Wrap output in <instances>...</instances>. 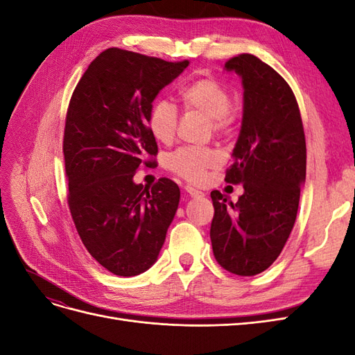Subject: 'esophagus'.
Masks as SVG:
<instances>
[{
    "label": "esophagus",
    "instance_id": "obj_1",
    "mask_svg": "<svg viewBox=\"0 0 355 355\" xmlns=\"http://www.w3.org/2000/svg\"><path fill=\"white\" fill-rule=\"evenodd\" d=\"M185 191L188 192V194H189L192 198H198V197H202V196H204L201 191L196 189L194 187H191V185H187V187H185Z\"/></svg>",
    "mask_w": 355,
    "mask_h": 355
}]
</instances>
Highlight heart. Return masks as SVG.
Wrapping results in <instances>:
<instances>
[{
	"label": "heart",
	"mask_w": 355,
	"mask_h": 355,
	"mask_svg": "<svg viewBox=\"0 0 355 355\" xmlns=\"http://www.w3.org/2000/svg\"><path fill=\"white\" fill-rule=\"evenodd\" d=\"M179 102L188 112L207 116L213 133H228L237 123V112L230 105L231 94L225 85L211 77H198L182 84L178 90ZM179 115L173 103L157 101L148 115V128L157 142L168 145L176 136ZM219 163L218 154L210 148L180 146L166 157L170 171L188 180H200L204 171Z\"/></svg>",
	"instance_id": "obj_1"
}]
</instances>
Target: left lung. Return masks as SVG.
<instances>
[{"label":"left lung","instance_id":"obj_1","mask_svg":"<svg viewBox=\"0 0 355 355\" xmlns=\"http://www.w3.org/2000/svg\"><path fill=\"white\" fill-rule=\"evenodd\" d=\"M241 77L243 121L225 180L244 188L237 202L211 191L213 254L225 270L250 277L280 256L296 220L306 175L302 118L290 85L249 53L225 63Z\"/></svg>","mask_w":355,"mask_h":355}]
</instances>
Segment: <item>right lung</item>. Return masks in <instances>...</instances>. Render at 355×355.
<instances>
[{
    "label": "right lung",
    "instance_id": "add662e5",
    "mask_svg": "<svg viewBox=\"0 0 355 355\" xmlns=\"http://www.w3.org/2000/svg\"><path fill=\"white\" fill-rule=\"evenodd\" d=\"M189 65L121 49L102 51L69 101L63 157L68 206L85 249L110 272L133 277L151 268L180 198L173 180L135 184L137 167L155 164L148 115L159 90Z\"/></svg>",
    "mask_w": 355,
    "mask_h": 355
}]
</instances>
